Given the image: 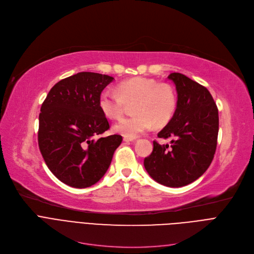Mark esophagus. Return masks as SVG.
Returning a JSON list of instances; mask_svg holds the SVG:
<instances>
[{"label":"esophagus","instance_id":"1","mask_svg":"<svg viewBox=\"0 0 254 254\" xmlns=\"http://www.w3.org/2000/svg\"><path fill=\"white\" fill-rule=\"evenodd\" d=\"M123 140H124L125 142H132V141L135 140V138H129V137H124V138H123Z\"/></svg>","mask_w":254,"mask_h":254}]
</instances>
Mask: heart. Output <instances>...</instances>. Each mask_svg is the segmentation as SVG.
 <instances>
[{
	"instance_id": "1",
	"label": "heart",
	"mask_w": 254,
	"mask_h": 254,
	"mask_svg": "<svg viewBox=\"0 0 254 254\" xmlns=\"http://www.w3.org/2000/svg\"><path fill=\"white\" fill-rule=\"evenodd\" d=\"M117 91L103 90L98 98L102 114L110 119L120 118L125 103H134L132 117L122 118L114 125L115 132L125 137L135 138L153 127L165 126L172 119L177 98L174 89L154 79L135 77L119 83Z\"/></svg>"
}]
</instances>
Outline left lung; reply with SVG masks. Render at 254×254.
<instances>
[{
    "mask_svg": "<svg viewBox=\"0 0 254 254\" xmlns=\"http://www.w3.org/2000/svg\"><path fill=\"white\" fill-rule=\"evenodd\" d=\"M168 79L175 85L177 107L158 137L173 139L170 145L154 141L143 165L157 183L181 188L198 180L210 166L217 144L218 110L204 86L180 72L170 73Z\"/></svg>",
    "mask_w": 254,
    "mask_h": 254,
    "instance_id": "left-lung-1",
    "label": "left lung"
}]
</instances>
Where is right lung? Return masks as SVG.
<instances>
[{
  "instance_id": "obj_1",
  "label": "right lung",
  "mask_w": 254,
  "mask_h": 254,
  "mask_svg": "<svg viewBox=\"0 0 254 254\" xmlns=\"http://www.w3.org/2000/svg\"><path fill=\"white\" fill-rule=\"evenodd\" d=\"M114 78L82 71L56 83L39 116L38 141L50 171L64 184L84 189L108 171L122 136L99 137L110 128L98 106L102 90Z\"/></svg>"
}]
</instances>
